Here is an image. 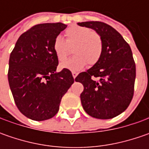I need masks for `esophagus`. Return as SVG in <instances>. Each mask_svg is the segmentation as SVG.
<instances>
[{"label":"esophagus","instance_id":"obj_1","mask_svg":"<svg viewBox=\"0 0 149 149\" xmlns=\"http://www.w3.org/2000/svg\"><path fill=\"white\" fill-rule=\"evenodd\" d=\"M72 75H73L74 79H75V78H76V76L78 75V73H76V72H74V71H73V72H72Z\"/></svg>","mask_w":149,"mask_h":149}]
</instances>
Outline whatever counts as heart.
<instances>
[{
	"mask_svg": "<svg viewBox=\"0 0 149 149\" xmlns=\"http://www.w3.org/2000/svg\"><path fill=\"white\" fill-rule=\"evenodd\" d=\"M66 41L58 36L53 43V50L57 59L63 61L70 54L73 46V57L60 64L61 69L71 71H79L88 64L95 65L100 60L103 52V40L100 34L90 28L80 26H72L65 31Z\"/></svg>",
	"mask_w": 149,
	"mask_h": 149,
	"instance_id": "obj_1",
	"label": "heart"
}]
</instances>
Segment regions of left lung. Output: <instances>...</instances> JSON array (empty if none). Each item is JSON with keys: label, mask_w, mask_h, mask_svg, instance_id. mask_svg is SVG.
Wrapping results in <instances>:
<instances>
[{"label": "left lung", "mask_w": 149, "mask_h": 149, "mask_svg": "<svg viewBox=\"0 0 149 149\" xmlns=\"http://www.w3.org/2000/svg\"><path fill=\"white\" fill-rule=\"evenodd\" d=\"M77 24L94 30L103 40L98 63L75 78L84 85L80 95L84 109L95 118L116 117L125 111L134 96L136 68L131 48L115 29L104 22ZM94 77H99V81H94Z\"/></svg>", "instance_id": "obj_1"}]
</instances>
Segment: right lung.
I'll return each mask as SVG.
<instances>
[{
    "instance_id": "obj_1",
    "label": "right lung",
    "mask_w": 149,
    "mask_h": 149,
    "mask_svg": "<svg viewBox=\"0 0 149 149\" xmlns=\"http://www.w3.org/2000/svg\"><path fill=\"white\" fill-rule=\"evenodd\" d=\"M67 26L45 23L33 26L17 40L9 60L8 81L18 109L36 121L53 118L62 97L74 83L69 70L56 72L53 43Z\"/></svg>"
}]
</instances>
